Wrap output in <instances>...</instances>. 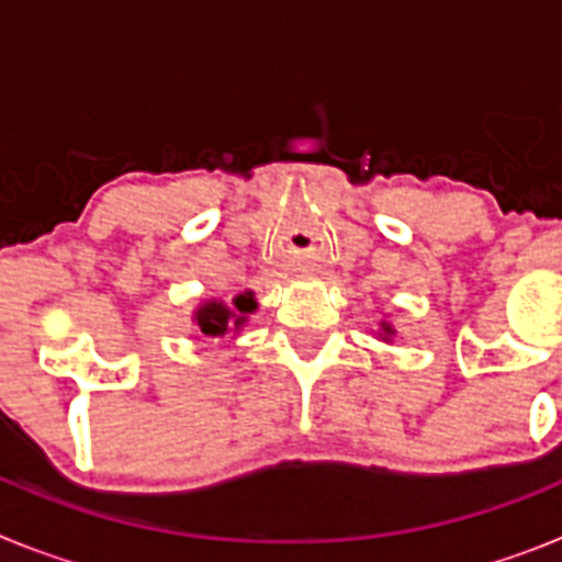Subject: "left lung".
<instances>
[{"mask_svg": "<svg viewBox=\"0 0 562 562\" xmlns=\"http://www.w3.org/2000/svg\"><path fill=\"white\" fill-rule=\"evenodd\" d=\"M382 329H385V331H389V335H391V326H382Z\"/></svg>", "mask_w": 562, "mask_h": 562, "instance_id": "left-lung-1", "label": "left lung"}]
</instances>
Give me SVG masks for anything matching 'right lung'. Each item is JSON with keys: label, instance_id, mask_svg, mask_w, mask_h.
Listing matches in <instances>:
<instances>
[{"label": "right lung", "instance_id": "obj_1", "mask_svg": "<svg viewBox=\"0 0 562 562\" xmlns=\"http://www.w3.org/2000/svg\"><path fill=\"white\" fill-rule=\"evenodd\" d=\"M252 310H256L252 292H245V295H238L236 301H233V310L225 304H216V301L205 304L196 312V324H200V331L205 337H222L225 331L238 329V326L245 324V315Z\"/></svg>", "mask_w": 562, "mask_h": 562}]
</instances>
